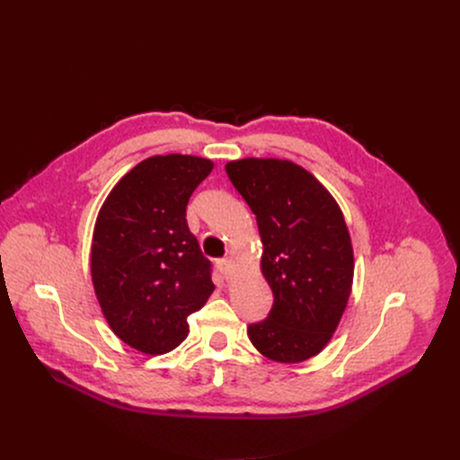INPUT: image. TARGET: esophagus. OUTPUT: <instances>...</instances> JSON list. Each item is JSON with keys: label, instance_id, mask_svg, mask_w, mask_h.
<instances>
[{"label": "esophagus", "instance_id": "esophagus-1", "mask_svg": "<svg viewBox=\"0 0 460 460\" xmlns=\"http://www.w3.org/2000/svg\"><path fill=\"white\" fill-rule=\"evenodd\" d=\"M216 267H217V270L222 272V276H224L226 279L231 278V274H233V261H231L229 257L217 259V261H216Z\"/></svg>", "mask_w": 460, "mask_h": 460}]
</instances>
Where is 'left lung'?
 I'll return each instance as SVG.
<instances>
[{"label":"left lung","mask_w":460,"mask_h":460,"mask_svg":"<svg viewBox=\"0 0 460 460\" xmlns=\"http://www.w3.org/2000/svg\"><path fill=\"white\" fill-rule=\"evenodd\" d=\"M233 186L257 217L262 274L274 304L248 326L250 341L274 361L319 354L347 307L354 257L341 208L304 167L274 158L229 162Z\"/></svg>","instance_id":"8db88e82"}]
</instances>
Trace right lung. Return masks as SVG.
<instances>
[{"instance_id": "1", "label": "right lung", "mask_w": 460, "mask_h": 460, "mask_svg": "<svg viewBox=\"0 0 460 460\" xmlns=\"http://www.w3.org/2000/svg\"><path fill=\"white\" fill-rule=\"evenodd\" d=\"M212 162L167 155L137 164L96 217L91 276L113 333L145 354H164L190 332L188 315L214 291L212 264L186 224V205Z\"/></svg>"}]
</instances>
